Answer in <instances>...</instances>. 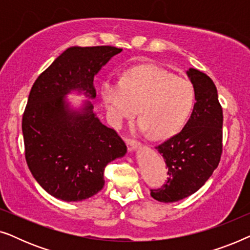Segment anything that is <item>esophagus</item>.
Here are the masks:
<instances>
[{
  "instance_id": "obj_1",
  "label": "esophagus",
  "mask_w": 250,
  "mask_h": 250,
  "mask_svg": "<svg viewBox=\"0 0 250 250\" xmlns=\"http://www.w3.org/2000/svg\"><path fill=\"white\" fill-rule=\"evenodd\" d=\"M126 145H127L128 151H134L135 149H138V148H140V146H141L140 142L135 141V140H132V139L126 140Z\"/></svg>"
}]
</instances>
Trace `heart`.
Returning <instances> with one entry per match:
<instances>
[{
  "mask_svg": "<svg viewBox=\"0 0 250 250\" xmlns=\"http://www.w3.org/2000/svg\"><path fill=\"white\" fill-rule=\"evenodd\" d=\"M101 97L116 126L134 116L139 107V128L157 140L177 134L196 104V92L189 81L153 64L133 67L123 80L104 81Z\"/></svg>",
  "mask_w": 250,
  "mask_h": 250,
  "instance_id": "b5f03b06",
  "label": "heart"
}]
</instances>
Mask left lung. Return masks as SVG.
Listing matches in <instances>:
<instances>
[{"label":"left lung","mask_w":250,"mask_h":250,"mask_svg":"<svg viewBox=\"0 0 250 250\" xmlns=\"http://www.w3.org/2000/svg\"><path fill=\"white\" fill-rule=\"evenodd\" d=\"M188 77L196 92V104L182 131L156 146L167 165V182L151 197L175 203L200 189L218 166L222 155L223 111L209 76L190 68Z\"/></svg>","instance_id":"obj_1"}]
</instances>
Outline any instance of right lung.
I'll list each match as a JSON object with an SVG mask.
<instances>
[{
	"mask_svg": "<svg viewBox=\"0 0 250 250\" xmlns=\"http://www.w3.org/2000/svg\"><path fill=\"white\" fill-rule=\"evenodd\" d=\"M122 49L71 46L37 77L22 116L25 156L30 173L51 196L82 201L104 186L108 163L127 148L115 129L102 124L85 101L71 108V92L95 99L94 76Z\"/></svg>",
	"mask_w": 250,
	"mask_h": 250,
	"instance_id": "1",
	"label": "right lung"
}]
</instances>
